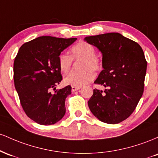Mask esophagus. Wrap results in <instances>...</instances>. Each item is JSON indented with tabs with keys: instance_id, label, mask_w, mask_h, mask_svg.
Segmentation results:
<instances>
[{
	"instance_id": "34e87169",
	"label": "esophagus",
	"mask_w": 158,
	"mask_h": 158,
	"mask_svg": "<svg viewBox=\"0 0 158 158\" xmlns=\"http://www.w3.org/2000/svg\"><path fill=\"white\" fill-rule=\"evenodd\" d=\"M81 88V87H76V86H72V91L75 92L77 90H79Z\"/></svg>"
}]
</instances>
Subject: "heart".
Returning <instances> with one entry per match:
<instances>
[{
	"label": "heart",
	"mask_w": 158,
	"mask_h": 158,
	"mask_svg": "<svg viewBox=\"0 0 158 158\" xmlns=\"http://www.w3.org/2000/svg\"><path fill=\"white\" fill-rule=\"evenodd\" d=\"M71 56L61 53L59 56V66L63 73H67L71 68L73 59H82L80 64L81 71L71 72L64 77L65 84L76 87L87 85L94 79L93 72L99 71L102 68L100 59L96 55L95 48L88 43L81 41L70 49Z\"/></svg>",
	"instance_id": "b5f03b06"
}]
</instances>
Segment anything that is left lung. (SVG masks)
Here are the masks:
<instances>
[{"instance_id":"obj_1","label":"left lung","mask_w":158,"mask_h":158,"mask_svg":"<svg viewBox=\"0 0 158 158\" xmlns=\"http://www.w3.org/2000/svg\"><path fill=\"white\" fill-rule=\"evenodd\" d=\"M102 54V68L95 84L106 89L94 90L88 104L98 119L117 124L135 110L144 89L147 61L141 47L118 32L85 38Z\"/></svg>"}]
</instances>
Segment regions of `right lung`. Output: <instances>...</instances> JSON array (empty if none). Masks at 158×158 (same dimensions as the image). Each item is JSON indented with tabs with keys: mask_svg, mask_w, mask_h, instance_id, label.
I'll list each match as a JSON object with an SVG mask.
<instances>
[{
	"mask_svg": "<svg viewBox=\"0 0 158 158\" xmlns=\"http://www.w3.org/2000/svg\"><path fill=\"white\" fill-rule=\"evenodd\" d=\"M77 39L41 36L23 44L15 58L14 83L27 117L40 125H52L65 114L68 85L52 93L62 80L59 66L61 52Z\"/></svg>",
	"mask_w": 158,
	"mask_h": 158,
	"instance_id": "add662e5",
	"label": "right lung"
}]
</instances>
